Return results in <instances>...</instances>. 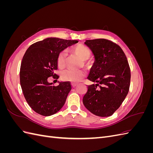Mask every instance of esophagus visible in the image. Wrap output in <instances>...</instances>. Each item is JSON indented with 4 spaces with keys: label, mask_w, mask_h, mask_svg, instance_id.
Returning a JSON list of instances; mask_svg holds the SVG:
<instances>
[{
    "label": "esophagus",
    "mask_w": 153,
    "mask_h": 153,
    "mask_svg": "<svg viewBox=\"0 0 153 153\" xmlns=\"http://www.w3.org/2000/svg\"><path fill=\"white\" fill-rule=\"evenodd\" d=\"M71 85H72L73 87H75L77 85V84H75V83H72Z\"/></svg>",
    "instance_id": "esophagus-1"
}]
</instances>
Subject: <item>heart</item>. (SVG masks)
Listing matches in <instances>:
<instances>
[{"label":"heart","mask_w":153,"mask_h":153,"mask_svg":"<svg viewBox=\"0 0 153 153\" xmlns=\"http://www.w3.org/2000/svg\"><path fill=\"white\" fill-rule=\"evenodd\" d=\"M73 50L82 60H87L89 59L91 53L89 49L83 45H78L73 47ZM66 52L65 50H62L57 55V64L59 69H63L66 66ZM87 64L86 61H84ZM85 76V73L84 71H72L65 70L61 73V79L64 81L77 83L84 79Z\"/></svg>","instance_id":"heart-1"}]
</instances>
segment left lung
<instances>
[{
    "mask_svg": "<svg viewBox=\"0 0 153 153\" xmlns=\"http://www.w3.org/2000/svg\"><path fill=\"white\" fill-rule=\"evenodd\" d=\"M95 57L87 78L96 84L87 85L83 103L100 117L112 115L121 105L130 85L131 71L122 48L106 39L86 40Z\"/></svg>",
    "mask_w": 153,
    "mask_h": 153,
    "instance_id": "8db88e82",
    "label": "left lung"
}]
</instances>
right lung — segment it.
I'll return each mask as SVG.
<instances>
[{"instance_id":"1","label":"right lung","mask_w":153,"mask_h":153,"mask_svg":"<svg viewBox=\"0 0 153 153\" xmlns=\"http://www.w3.org/2000/svg\"><path fill=\"white\" fill-rule=\"evenodd\" d=\"M76 40L48 38L31 45L27 50L20 66V80L27 103L36 113L50 116L64 106L71 89L69 82H59L57 86L48 82V78L58 76L59 53Z\"/></svg>"}]
</instances>
